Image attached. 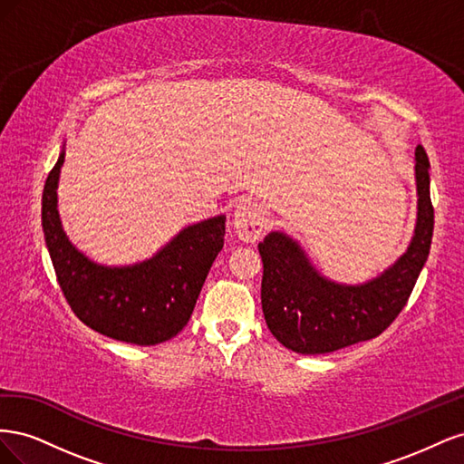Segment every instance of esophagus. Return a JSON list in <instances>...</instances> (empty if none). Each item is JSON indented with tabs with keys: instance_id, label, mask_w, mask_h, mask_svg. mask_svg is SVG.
<instances>
[{
	"instance_id": "1",
	"label": "esophagus",
	"mask_w": 464,
	"mask_h": 464,
	"mask_svg": "<svg viewBox=\"0 0 464 464\" xmlns=\"http://www.w3.org/2000/svg\"><path fill=\"white\" fill-rule=\"evenodd\" d=\"M234 228L237 237L246 244H254L263 236V232L269 227V220L265 217V210L261 205L254 201H242L234 208Z\"/></svg>"
}]
</instances>
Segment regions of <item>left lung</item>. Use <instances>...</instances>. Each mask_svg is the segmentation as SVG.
Listing matches in <instances>:
<instances>
[{
    "mask_svg": "<svg viewBox=\"0 0 464 464\" xmlns=\"http://www.w3.org/2000/svg\"><path fill=\"white\" fill-rule=\"evenodd\" d=\"M416 224L404 254L360 285L323 275L286 232H269L257 246L263 259L261 305L275 339L298 354H327L382 334L409 300L428 261L433 234L430 160L414 152Z\"/></svg>",
    "mask_w": 464,
    "mask_h": 464,
    "instance_id": "obj_1",
    "label": "left lung"
}]
</instances>
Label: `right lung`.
Returning a JSON list of instances; mask_svg holds the SVG:
<instances>
[{
	"label": "right lung",
	"instance_id": "1",
	"mask_svg": "<svg viewBox=\"0 0 464 464\" xmlns=\"http://www.w3.org/2000/svg\"><path fill=\"white\" fill-rule=\"evenodd\" d=\"M65 147L42 193V228L58 283L73 314L110 339L152 346L188 325L210 265L224 246L217 215L179 230L152 257L133 265H102L69 240L58 210Z\"/></svg>",
	"mask_w": 464,
	"mask_h": 464
}]
</instances>
